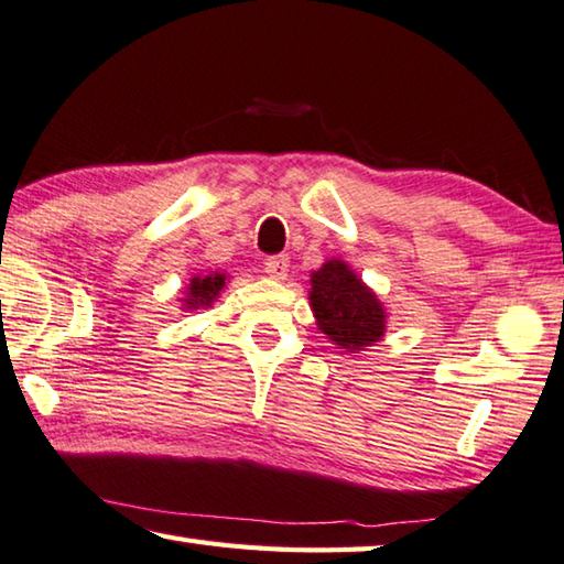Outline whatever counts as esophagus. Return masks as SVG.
<instances>
[{
	"mask_svg": "<svg viewBox=\"0 0 564 564\" xmlns=\"http://www.w3.org/2000/svg\"><path fill=\"white\" fill-rule=\"evenodd\" d=\"M263 273L271 275V279L281 281L289 275V259L285 256H269V259L263 261Z\"/></svg>",
	"mask_w": 564,
	"mask_h": 564,
	"instance_id": "1",
	"label": "esophagus"
}]
</instances>
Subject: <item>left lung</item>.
<instances>
[{"label":"left lung","mask_w":564,"mask_h":564,"mask_svg":"<svg viewBox=\"0 0 564 564\" xmlns=\"http://www.w3.org/2000/svg\"><path fill=\"white\" fill-rule=\"evenodd\" d=\"M311 305L321 330L343 350H362L384 333L377 295L343 261H327L313 273Z\"/></svg>","instance_id":"left-lung-1"}]
</instances>
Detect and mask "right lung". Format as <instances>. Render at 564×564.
Here are the masks:
<instances>
[{
  "mask_svg": "<svg viewBox=\"0 0 564 564\" xmlns=\"http://www.w3.org/2000/svg\"><path fill=\"white\" fill-rule=\"evenodd\" d=\"M224 279L227 275L221 273H209L204 275V279H192V285H189V295L184 301L189 303V308H204V305H209L214 299H217L219 291L224 289Z\"/></svg>",
  "mask_w": 564,
  "mask_h": 564,
  "instance_id": "right-lung-1",
  "label": "right lung"
}]
</instances>
